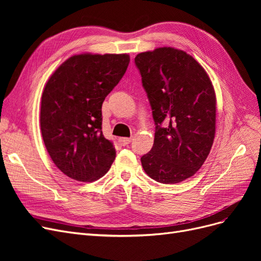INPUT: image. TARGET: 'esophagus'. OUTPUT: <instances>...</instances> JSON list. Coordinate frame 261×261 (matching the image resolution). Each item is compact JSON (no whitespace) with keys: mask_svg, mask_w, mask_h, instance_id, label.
<instances>
[{"mask_svg":"<svg viewBox=\"0 0 261 261\" xmlns=\"http://www.w3.org/2000/svg\"><path fill=\"white\" fill-rule=\"evenodd\" d=\"M132 138H120V143L123 145V146H127L128 144L132 143Z\"/></svg>","mask_w":261,"mask_h":261,"instance_id":"obj_1","label":"esophagus"}]
</instances>
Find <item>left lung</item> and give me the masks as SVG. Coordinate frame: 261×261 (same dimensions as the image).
Instances as JSON below:
<instances>
[{
  "label": "left lung",
  "instance_id": "1",
  "mask_svg": "<svg viewBox=\"0 0 261 261\" xmlns=\"http://www.w3.org/2000/svg\"><path fill=\"white\" fill-rule=\"evenodd\" d=\"M155 124L151 150L141 156L147 174L162 184L193 176L206 161L216 134V93L206 70L174 48L137 54Z\"/></svg>",
  "mask_w": 261,
  "mask_h": 261
}]
</instances>
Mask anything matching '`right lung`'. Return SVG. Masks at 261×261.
Wrapping results in <instances>:
<instances>
[{
	"label": "right lung",
	"mask_w": 261,
	"mask_h": 261,
	"mask_svg": "<svg viewBox=\"0 0 261 261\" xmlns=\"http://www.w3.org/2000/svg\"><path fill=\"white\" fill-rule=\"evenodd\" d=\"M128 54H78L66 60L46 83L40 127L58 169L72 179L93 181L115 159L102 134V103L124 76Z\"/></svg>",
	"instance_id": "1"
}]
</instances>
